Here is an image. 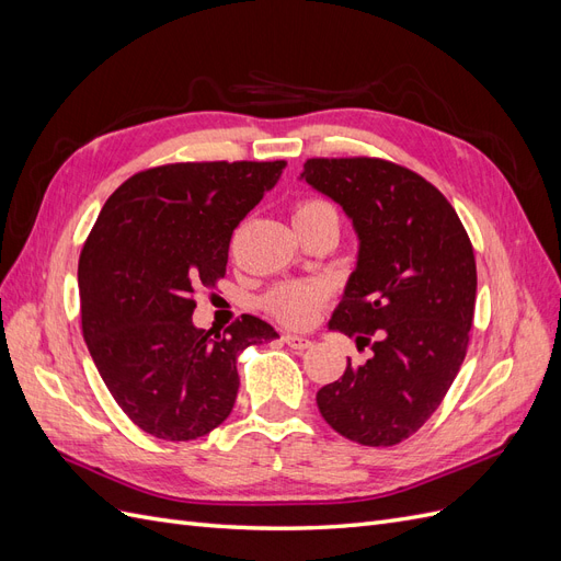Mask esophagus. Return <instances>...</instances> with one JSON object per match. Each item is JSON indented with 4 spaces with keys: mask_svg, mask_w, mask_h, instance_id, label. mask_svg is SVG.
Here are the masks:
<instances>
[{
    "mask_svg": "<svg viewBox=\"0 0 561 561\" xmlns=\"http://www.w3.org/2000/svg\"><path fill=\"white\" fill-rule=\"evenodd\" d=\"M283 342L290 346V348H295V351H307V348H311V339H307V336H299V334H283Z\"/></svg>",
    "mask_w": 561,
    "mask_h": 561,
    "instance_id": "obj_1",
    "label": "esophagus"
}]
</instances>
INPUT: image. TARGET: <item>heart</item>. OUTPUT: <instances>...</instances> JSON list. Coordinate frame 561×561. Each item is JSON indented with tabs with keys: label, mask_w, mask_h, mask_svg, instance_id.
<instances>
[{
	"label": "heart",
	"mask_w": 561,
	"mask_h": 561,
	"mask_svg": "<svg viewBox=\"0 0 561 561\" xmlns=\"http://www.w3.org/2000/svg\"><path fill=\"white\" fill-rule=\"evenodd\" d=\"M322 217L336 219L334 208L322 198H304L297 203L293 213L295 225H309ZM325 299H328V287L320 283H283L276 287V290H271L266 295L264 309L271 316L287 322V325L299 328V325H307Z\"/></svg>",
	"instance_id": "heart-1"
}]
</instances>
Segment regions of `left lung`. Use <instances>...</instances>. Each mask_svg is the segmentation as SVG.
I'll return each instance as SVG.
<instances>
[{
	"label": "left lung",
	"instance_id": "obj_1",
	"mask_svg": "<svg viewBox=\"0 0 561 561\" xmlns=\"http://www.w3.org/2000/svg\"><path fill=\"white\" fill-rule=\"evenodd\" d=\"M301 180L353 219L358 264L330 330L371 346L316 396L330 426L365 447L414 435L447 396L466 358L478 293L468 233L435 186L369 157L309 159Z\"/></svg>",
	"mask_w": 561,
	"mask_h": 561
}]
</instances>
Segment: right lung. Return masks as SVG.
Listing matches in <instances>:
<instances>
[{"mask_svg":"<svg viewBox=\"0 0 561 561\" xmlns=\"http://www.w3.org/2000/svg\"><path fill=\"white\" fill-rule=\"evenodd\" d=\"M285 161L168 163L107 198L79 257L81 332L124 414L171 443L208 435L239 393L236 358L278 336L243 316L225 334L192 322L194 295L227 274L233 229Z\"/></svg>","mask_w":561,"mask_h":561,"instance_id":"right-lung-1","label":"right lung"}]
</instances>
